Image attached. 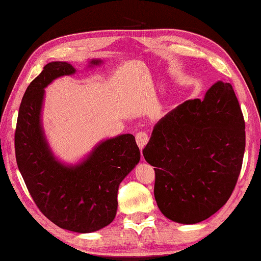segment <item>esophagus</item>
Returning a JSON list of instances; mask_svg holds the SVG:
<instances>
[{"label": "esophagus", "instance_id": "esophagus-1", "mask_svg": "<svg viewBox=\"0 0 261 261\" xmlns=\"http://www.w3.org/2000/svg\"><path fill=\"white\" fill-rule=\"evenodd\" d=\"M148 140H149V136L147 132H145V131H140L136 136V141L140 148H143L145 145L148 143Z\"/></svg>", "mask_w": 261, "mask_h": 261}]
</instances>
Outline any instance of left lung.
<instances>
[{"mask_svg":"<svg viewBox=\"0 0 261 261\" xmlns=\"http://www.w3.org/2000/svg\"><path fill=\"white\" fill-rule=\"evenodd\" d=\"M244 151V116L231 84L215 83L202 100L167 114L143 151L155 167L154 197L162 214L185 224L213 215L236 187Z\"/></svg>","mask_w":261,"mask_h":261,"instance_id":"left-lung-1","label":"left lung"}]
</instances>
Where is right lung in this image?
<instances>
[{
  "label": "right lung",
  "mask_w": 261,
  "mask_h": 261,
  "mask_svg": "<svg viewBox=\"0 0 261 261\" xmlns=\"http://www.w3.org/2000/svg\"><path fill=\"white\" fill-rule=\"evenodd\" d=\"M73 72L67 62H51L31 82L17 118L15 153L26 188L41 213L60 228L92 232L114 220L118 187L139 162L140 151L134 136L122 135L101 143L82 165L65 167L55 160L40 125L43 88L53 79Z\"/></svg>",
  "instance_id": "1"
}]
</instances>
